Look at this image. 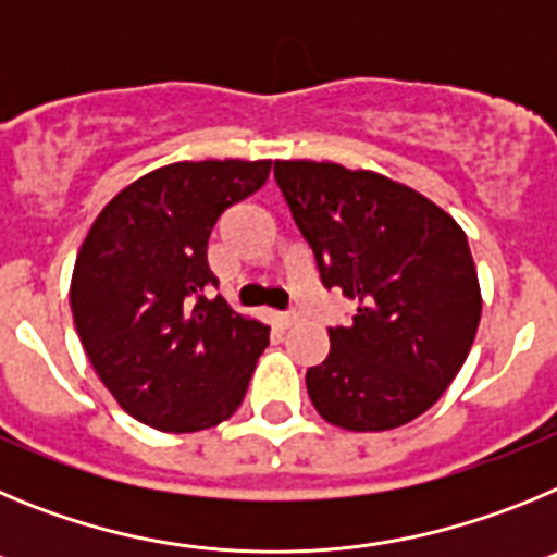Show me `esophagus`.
I'll return each instance as SVG.
<instances>
[{
  "instance_id": "34e87169",
  "label": "esophagus",
  "mask_w": 557,
  "mask_h": 557,
  "mask_svg": "<svg viewBox=\"0 0 557 557\" xmlns=\"http://www.w3.org/2000/svg\"><path fill=\"white\" fill-rule=\"evenodd\" d=\"M295 321H298V314H295V312H282V314H275V323H278V326H282V329H289V326H293Z\"/></svg>"
}]
</instances>
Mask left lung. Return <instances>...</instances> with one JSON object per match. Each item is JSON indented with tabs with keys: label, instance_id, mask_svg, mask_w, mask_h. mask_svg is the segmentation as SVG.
Masks as SVG:
<instances>
[{
	"label": "left lung",
	"instance_id": "obj_1",
	"mask_svg": "<svg viewBox=\"0 0 557 557\" xmlns=\"http://www.w3.org/2000/svg\"><path fill=\"white\" fill-rule=\"evenodd\" d=\"M275 184L326 289L357 304L307 371L314 410L351 432L407 424L444 396L480 326L460 225L410 186L332 161H275Z\"/></svg>",
	"mask_w": 557,
	"mask_h": 557
}]
</instances>
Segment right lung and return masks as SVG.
Listing matches in <instances>:
<instances>
[{"instance_id":"right-lung-1","label":"right lung","mask_w":557,"mask_h":557,"mask_svg":"<svg viewBox=\"0 0 557 557\" xmlns=\"http://www.w3.org/2000/svg\"><path fill=\"white\" fill-rule=\"evenodd\" d=\"M270 175V161H178L116 195L72 273V314L122 410L161 432L218 426L243 405L270 329L209 301L214 223Z\"/></svg>"}]
</instances>
